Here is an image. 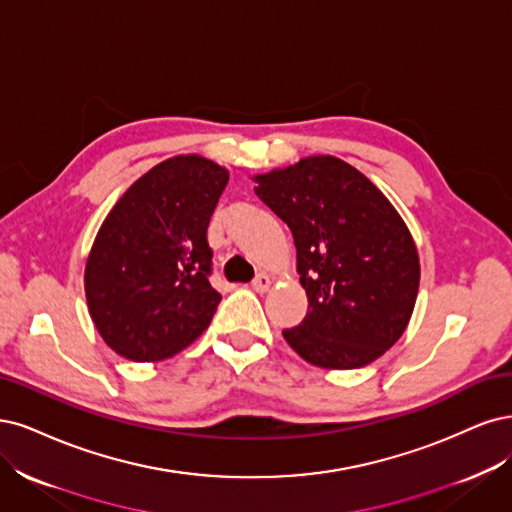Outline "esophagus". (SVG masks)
I'll list each match as a JSON object with an SVG mask.
<instances>
[{
  "instance_id": "esophagus-1",
  "label": "esophagus",
  "mask_w": 512,
  "mask_h": 512,
  "mask_svg": "<svg viewBox=\"0 0 512 512\" xmlns=\"http://www.w3.org/2000/svg\"><path fill=\"white\" fill-rule=\"evenodd\" d=\"M270 285H272V280H270L268 274H257L255 280L251 283V287H253L257 293H266V291L270 289Z\"/></svg>"
}]
</instances>
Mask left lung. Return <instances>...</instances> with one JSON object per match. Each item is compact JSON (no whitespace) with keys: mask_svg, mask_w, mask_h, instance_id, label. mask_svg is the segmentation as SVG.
<instances>
[{"mask_svg":"<svg viewBox=\"0 0 512 512\" xmlns=\"http://www.w3.org/2000/svg\"><path fill=\"white\" fill-rule=\"evenodd\" d=\"M253 180L291 229L308 295L304 321L285 340L319 368L372 364L404 334L419 293V253L404 219L370 178L332 155Z\"/></svg>","mask_w":512,"mask_h":512,"instance_id":"8db88e82","label":"left lung"}]
</instances>
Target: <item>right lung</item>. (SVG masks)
I'll return each instance as SVG.
<instances>
[{
    "instance_id": "obj_1",
    "label": "right lung",
    "mask_w": 512,
    "mask_h": 512,
    "mask_svg": "<svg viewBox=\"0 0 512 512\" xmlns=\"http://www.w3.org/2000/svg\"><path fill=\"white\" fill-rule=\"evenodd\" d=\"M229 172L202 155L157 163L114 204L85 266L89 315L114 353L174 357L204 334L221 293L210 285L208 223Z\"/></svg>"
}]
</instances>
